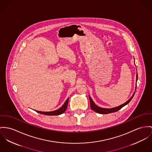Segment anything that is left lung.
Instances as JSON below:
<instances>
[{"instance_id":"left-lung-1","label":"left lung","mask_w":152,"mask_h":152,"mask_svg":"<svg viewBox=\"0 0 152 152\" xmlns=\"http://www.w3.org/2000/svg\"><path fill=\"white\" fill-rule=\"evenodd\" d=\"M138 80V74L137 73V79H136V81L137 82ZM137 88V84H136V87H135V89ZM135 93L133 94L132 96L130 98V99H129V100L126 102L124 104H122V105H120L117 107H113V108H110V109H107V108H102V107H99L97 105H95L94 104V102L93 101V99H91V98L90 96L89 95V98H90V107H91V109L94 110V112L98 113H100V114H108V113H113V112H117L118 110H120V109H121L123 107H124V106H126V105H127L129 104V102L131 101V99H132Z\"/></svg>"}]
</instances>
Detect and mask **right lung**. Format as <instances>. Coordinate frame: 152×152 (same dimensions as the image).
Masks as SVG:
<instances>
[{
  "instance_id": "obj_1",
  "label": "right lung",
  "mask_w": 152,
  "mask_h": 152,
  "mask_svg": "<svg viewBox=\"0 0 152 152\" xmlns=\"http://www.w3.org/2000/svg\"><path fill=\"white\" fill-rule=\"evenodd\" d=\"M68 101H69V98L66 99L65 102L64 104L59 109L54 110V111H51V112H41V111H37L35 110L37 113H39L40 114L43 115H48V116H56V115H59L62 113H63L66 109L67 106H68Z\"/></svg>"
}]
</instances>
